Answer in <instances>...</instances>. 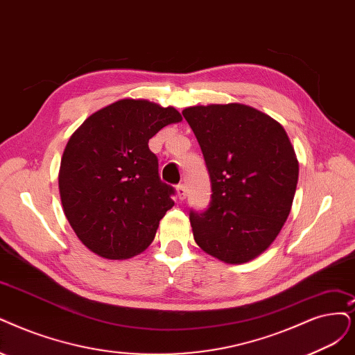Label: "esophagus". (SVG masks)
I'll list each match as a JSON object with an SVG mask.
<instances>
[{"label":"esophagus","instance_id":"obj_1","mask_svg":"<svg viewBox=\"0 0 355 355\" xmlns=\"http://www.w3.org/2000/svg\"><path fill=\"white\" fill-rule=\"evenodd\" d=\"M186 196H187V190H186V186L184 184H178L177 186V198H178V200H184L186 199Z\"/></svg>","mask_w":355,"mask_h":355}]
</instances>
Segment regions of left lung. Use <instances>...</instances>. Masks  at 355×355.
<instances>
[{
	"instance_id": "obj_1",
	"label": "left lung",
	"mask_w": 355,
	"mask_h": 355,
	"mask_svg": "<svg viewBox=\"0 0 355 355\" xmlns=\"http://www.w3.org/2000/svg\"><path fill=\"white\" fill-rule=\"evenodd\" d=\"M198 139L212 184L205 212H190L194 241L230 265L263 253L291 212L298 161L284 127L243 103L182 111Z\"/></svg>"
}]
</instances>
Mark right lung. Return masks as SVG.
<instances>
[{"instance_id":"right-lung-1","label":"right lung","mask_w":355,"mask_h":355,"mask_svg":"<svg viewBox=\"0 0 355 355\" xmlns=\"http://www.w3.org/2000/svg\"><path fill=\"white\" fill-rule=\"evenodd\" d=\"M182 116L146 99H120L86 118L64 149L58 187L64 214L90 252L130 259L146 250L174 206L149 139Z\"/></svg>"}]
</instances>
